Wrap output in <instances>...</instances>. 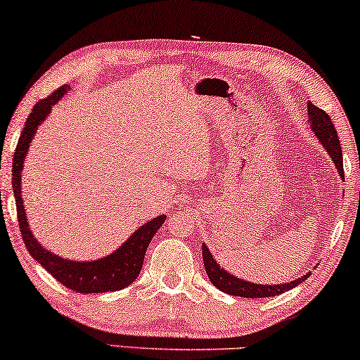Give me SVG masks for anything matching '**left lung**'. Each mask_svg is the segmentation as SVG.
<instances>
[{"label":"left lung","mask_w":360,"mask_h":360,"mask_svg":"<svg viewBox=\"0 0 360 360\" xmlns=\"http://www.w3.org/2000/svg\"><path fill=\"white\" fill-rule=\"evenodd\" d=\"M307 110H308V121L309 124H311L314 136L318 137V141L321 142L329 157H331L333 164L336 165L338 169L339 176L344 179L341 142H339L338 132L334 129L331 117H329L328 112H324L323 110H319L318 106H314L311 101L308 103ZM201 254H203L205 270H206V275H208V278L211 280V283H213L216 288H219L221 292L234 295V297H244V298L277 297V295H282L287 292V290L295 288L297 285H300L303 280H307L309 275H311V272H308L307 275H303V277L293 280V282L280 283V285H262V283L245 282V280L234 277L233 274H229L228 270L221 267L205 244H201Z\"/></svg>","instance_id":"left-lung-1"}]
</instances>
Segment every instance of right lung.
<instances>
[{
    "mask_svg": "<svg viewBox=\"0 0 360 360\" xmlns=\"http://www.w3.org/2000/svg\"><path fill=\"white\" fill-rule=\"evenodd\" d=\"M70 90V86L63 85L37 103L32 108L31 115L26 120V126L19 136L16 152L13 157V190L14 200H16L18 223L21 229L22 240L26 244L29 254L52 275L57 278L63 287L73 290L78 293H105V292H117V290L126 288L134 280L139 277V272L144 264L146 250L149 248L152 238L160 226L164 224L165 214L157 216L149 223L142 224L136 233H132L129 239L126 240L121 248L115 252L106 255V257L91 260V262H78V260L62 259L60 255L51 252L42 244L37 243L34 238L24 211L22 196H21V172L24 169V159H26L29 144L36 134L37 127L46 120L51 112L52 106Z\"/></svg>",
    "mask_w": 360,
    "mask_h": 360,
    "instance_id": "add662e5",
    "label": "right lung"
}]
</instances>
